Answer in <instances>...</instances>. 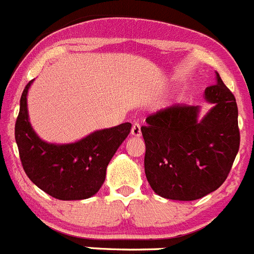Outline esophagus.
<instances>
[{
	"mask_svg": "<svg viewBox=\"0 0 254 254\" xmlns=\"http://www.w3.org/2000/svg\"><path fill=\"white\" fill-rule=\"evenodd\" d=\"M130 134L134 135V137H140L142 135V130H140V125L138 122H134L130 129Z\"/></svg>",
	"mask_w": 254,
	"mask_h": 254,
	"instance_id": "34e87169",
	"label": "esophagus"
}]
</instances>
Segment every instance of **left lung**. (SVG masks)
I'll list each match as a JSON object with an SVG mask.
<instances>
[{
  "label": "left lung",
  "mask_w": 254,
  "mask_h": 254,
  "mask_svg": "<svg viewBox=\"0 0 254 254\" xmlns=\"http://www.w3.org/2000/svg\"><path fill=\"white\" fill-rule=\"evenodd\" d=\"M205 99L213 107L197 121L199 107L174 105L147 117L144 172L162 197L192 201L223 184L240 148L236 99L216 72Z\"/></svg>",
  "instance_id": "8db88e82"
}]
</instances>
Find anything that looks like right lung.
Instances as JSON below:
<instances>
[{"label":"right lung","mask_w":254,"mask_h":254,"mask_svg":"<svg viewBox=\"0 0 254 254\" xmlns=\"http://www.w3.org/2000/svg\"><path fill=\"white\" fill-rule=\"evenodd\" d=\"M32 81L22 92L14 127L19 158L27 177L55 199L91 197L104 184L107 165L129 134L132 125L126 122L116 127L95 130L69 144L44 142L36 134L28 120L27 94Z\"/></svg>","instance_id":"add662e5"}]
</instances>
